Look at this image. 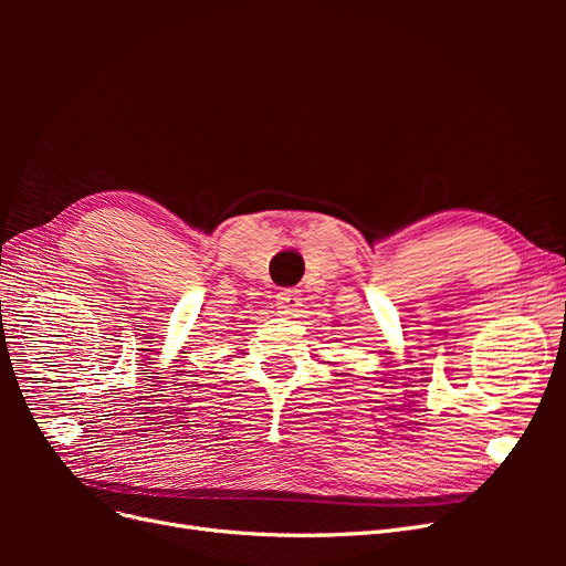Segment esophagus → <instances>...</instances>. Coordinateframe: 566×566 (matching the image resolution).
Instances as JSON below:
<instances>
[{"label": "esophagus", "instance_id": "1", "mask_svg": "<svg viewBox=\"0 0 566 566\" xmlns=\"http://www.w3.org/2000/svg\"><path fill=\"white\" fill-rule=\"evenodd\" d=\"M300 306H302V297H300L297 290H293V287H285V290H281V293L276 295V310H279V314L295 316V312H300Z\"/></svg>", "mask_w": 566, "mask_h": 566}]
</instances>
